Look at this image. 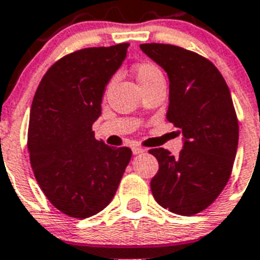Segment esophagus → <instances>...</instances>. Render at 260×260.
Wrapping results in <instances>:
<instances>
[{"mask_svg":"<svg viewBox=\"0 0 260 260\" xmlns=\"http://www.w3.org/2000/svg\"><path fill=\"white\" fill-rule=\"evenodd\" d=\"M132 152H134V155H140V153H144L145 149L140 148V147H134V148H132Z\"/></svg>","mask_w":260,"mask_h":260,"instance_id":"1","label":"esophagus"}]
</instances>
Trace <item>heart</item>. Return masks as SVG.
<instances>
[{
    "instance_id": "1",
    "label": "heart",
    "mask_w": 260,
    "mask_h": 260,
    "mask_svg": "<svg viewBox=\"0 0 260 260\" xmlns=\"http://www.w3.org/2000/svg\"><path fill=\"white\" fill-rule=\"evenodd\" d=\"M135 72H136L137 81L140 82L141 86L153 81V80L163 77V73H161L159 67L153 64V62H149V61L137 64L136 68H135Z\"/></svg>"
}]
</instances>
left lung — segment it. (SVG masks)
I'll return each instance as SVG.
<instances>
[{
	"label": "left lung",
	"instance_id": "obj_1",
	"mask_svg": "<svg viewBox=\"0 0 260 260\" xmlns=\"http://www.w3.org/2000/svg\"><path fill=\"white\" fill-rule=\"evenodd\" d=\"M140 49L168 76L167 120L184 141L176 157L164 148L149 151L159 161L152 195L174 214H199L227 184L238 149L239 124L229 86L218 68L195 52L168 44H141Z\"/></svg>",
	"mask_w": 260,
	"mask_h": 260
}]
</instances>
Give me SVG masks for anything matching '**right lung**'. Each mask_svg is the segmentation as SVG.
<instances>
[{"label": "right lung", "mask_w": 260, "mask_h": 260, "mask_svg": "<svg viewBox=\"0 0 260 260\" xmlns=\"http://www.w3.org/2000/svg\"><path fill=\"white\" fill-rule=\"evenodd\" d=\"M129 44L85 48L46 72L31 103L27 149L40 188L71 218L85 219L111 203L132 151L96 140L105 86Z\"/></svg>", "instance_id": "right-lung-1"}]
</instances>
